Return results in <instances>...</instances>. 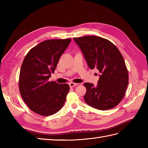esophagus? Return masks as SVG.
<instances>
[{"label": "esophagus", "mask_w": 148, "mask_h": 148, "mask_svg": "<svg viewBox=\"0 0 148 148\" xmlns=\"http://www.w3.org/2000/svg\"><path fill=\"white\" fill-rule=\"evenodd\" d=\"M69 84V86H70L71 88H72V87H74L75 86L77 85V83H70Z\"/></svg>", "instance_id": "34e87169"}]
</instances>
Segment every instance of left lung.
I'll return each mask as SVG.
<instances>
[{
  "label": "left lung",
  "instance_id": "8db88e82",
  "mask_svg": "<svg viewBox=\"0 0 148 148\" xmlns=\"http://www.w3.org/2000/svg\"><path fill=\"white\" fill-rule=\"evenodd\" d=\"M88 65L97 68L100 77L97 86L84 83L85 102L99 110H108L117 106L125 95L128 73L124 58L117 47L109 40L95 36L75 37Z\"/></svg>",
  "mask_w": 148,
  "mask_h": 148
}]
</instances>
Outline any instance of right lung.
I'll list each match as a JSON object with an SVG mask.
<instances>
[{
	"mask_svg": "<svg viewBox=\"0 0 148 148\" xmlns=\"http://www.w3.org/2000/svg\"><path fill=\"white\" fill-rule=\"evenodd\" d=\"M71 41V39L45 40L31 49L23 60L19 89L25 103L37 114L51 116L64 104L69 84L48 80Z\"/></svg>",
	"mask_w": 148,
	"mask_h": 148,
	"instance_id": "right-lung-1",
	"label": "right lung"
}]
</instances>
